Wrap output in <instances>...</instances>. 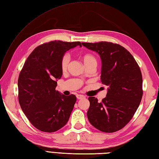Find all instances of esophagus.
I'll return each instance as SVG.
<instances>
[{
  "label": "esophagus",
  "instance_id": "esophagus-1",
  "mask_svg": "<svg viewBox=\"0 0 159 159\" xmlns=\"http://www.w3.org/2000/svg\"><path fill=\"white\" fill-rule=\"evenodd\" d=\"M76 98H77V99H81L84 98L85 97H84V95H76Z\"/></svg>",
  "mask_w": 159,
  "mask_h": 159
}]
</instances>
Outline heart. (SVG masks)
I'll return each instance as SVG.
<instances>
[{"label": "heart", "instance_id": "obj_1", "mask_svg": "<svg viewBox=\"0 0 159 159\" xmlns=\"http://www.w3.org/2000/svg\"><path fill=\"white\" fill-rule=\"evenodd\" d=\"M80 57L86 67H89V66H94L96 67L98 61H97L96 57H95L93 55H92L91 53H84L81 55ZM69 63H70V57L68 55L66 54L62 57L61 62H60L61 70L62 72H65L66 70H67L69 66Z\"/></svg>", "mask_w": 159, "mask_h": 159}]
</instances>
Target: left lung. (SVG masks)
<instances>
[{
	"label": "left lung",
	"mask_w": 159,
	"mask_h": 159,
	"mask_svg": "<svg viewBox=\"0 0 159 159\" xmlns=\"http://www.w3.org/2000/svg\"><path fill=\"white\" fill-rule=\"evenodd\" d=\"M82 45L99 55L102 62L101 81L108 87L106 97L101 102L95 97L88 98L89 121L102 132L120 130L131 120L142 100L139 66L129 51L119 44L102 41Z\"/></svg>",
	"instance_id": "8db88e82"
}]
</instances>
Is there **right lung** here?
<instances>
[{
	"label": "right lung",
	"mask_w": 159,
	"mask_h": 159,
	"mask_svg": "<svg viewBox=\"0 0 159 159\" xmlns=\"http://www.w3.org/2000/svg\"><path fill=\"white\" fill-rule=\"evenodd\" d=\"M80 42L53 40L32 51L18 78V99L22 111L37 129L52 133L67 123L76 97L61 95L55 90L62 75L60 62L66 51Z\"/></svg>",
	"instance_id": "obj_1"
}]
</instances>
